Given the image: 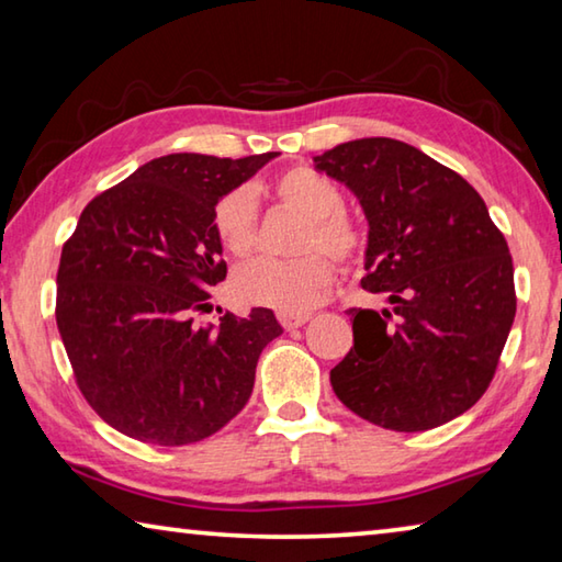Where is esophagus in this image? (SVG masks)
I'll use <instances>...</instances> for the list:
<instances>
[{"label":"esophagus","mask_w":562,"mask_h":562,"mask_svg":"<svg viewBox=\"0 0 562 562\" xmlns=\"http://www.w3.org/2000/svg\"><path fill=\"white\" fill-rule=\"evenodd\" d=\"M278 319H280V325H282L284 329H297V327H302V325H307L310 315H284V312H280Z\"/></svg>","instance_id":"obj_1"}]
</instances>
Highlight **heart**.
Returning <instances> with one entry per match:
<instances>
[{
  "label": "heart",
  "mask_w": 562,
  "mask_h": 562,
  "mask_svg": "<svg viewBox=\"0 0 562 562\" xmlns=\"http://www.w3.org/2000/svg\"><path fill=\"white\" fill-rule=\"evenodd\" d=\"M272 195L288 211L307 217L294 245L297 260H252L233 274V294L245 304L270 307L284 315H302L315 307L335 278L331 260L355 268L364 260L369 237L355 217L345 213L339 186L315 168L294 166L272 183ZM213 231L217 243L235 258H245L258 245V205L247 188H235L215 203ZM322 251H327L322 256Z\"/></svg>",
  "instance_id": "b5f03b06"
}]
</instances>
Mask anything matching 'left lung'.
Segmentation results:
<instances>
[{
  "instance_id": "obj_1",
  "label": "left lung",
  "mask_w": 562,
  "mask_h": 562,
  "mask_svg": "<svg viewBox=\"0 0 562 562\" xmlns=\"http://www.w3.org/2000/svg\"><path fill=\"white\" fill-rule=\"evenodd\" d=\"M369 221L361 288L392 307H351L355 347L331 369L341 404L389 431L436 429L479 402L516 317L513 260L475 188L394 138L315 158Z\"/></svg>"
}]
</instances>
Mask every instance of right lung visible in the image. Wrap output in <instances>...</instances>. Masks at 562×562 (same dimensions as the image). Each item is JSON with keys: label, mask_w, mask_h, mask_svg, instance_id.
Returning a JSON list of instances; mask_svg holds the SVG:
<instances>
[{"label": "right lung", "mask_w": 562, "mask_h": 562, "mask_svg": "<svg viewBox=\"0 0 562 562\" xmlns=\"http://www.w3.org/2000/svg\"><path fill=\"white\" fill-rule=\"evenodd\" d=\"M274 156L154 158L83 207L56 272V327L76 386L116 431L195 443L250 398L262 349L282 335L272 310L198 317L227 274L213 207Z\"/></svg>", "instance_id": "add662e5"}]
</instances>
